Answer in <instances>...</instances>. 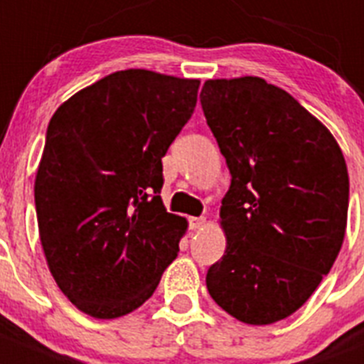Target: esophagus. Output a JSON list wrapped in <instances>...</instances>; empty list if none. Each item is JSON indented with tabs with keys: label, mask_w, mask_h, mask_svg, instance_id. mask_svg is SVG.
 I'll return each instance as SVG.
<instances>
[{
	"label": "esophagus",
	"mask_w": 364,
	"mask_h": 364,
	"mask_svg": "<svg viewBox=\"0 0 364 364\" xmlns=\"http://www.w3.org/2000/svg\"><path fill=\"white\" fill-rule=\"evenodd\" d=\"M205 225V218L204 216H193V218H189V228L191 229H202Z\"/></svg>",
	"instance_id": "obj_1"
}]
</instances>
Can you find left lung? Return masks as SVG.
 <instances>
[{
	"label": "left lung",
	"mask_w": 364,
	"mask_h": 364,
	"mask_svg": "<svg viewBox=\"0 0 364 364\" xmlns=\"http://www.w3.org/2000/svg\"><path fill=\"white\" fill-rule=\"evenodd\" d=\"M200 102L231 173L220 208L228 243L205 285L238 321H282L311 298L341 251L345 156L321 121L262 77L209 79Z\"/></svg>",
	"instance_id": "8db88e82"
}]
</instances>
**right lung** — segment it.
I'll use <instances>...</instances> for the list:
<instances>
[{
	"label": "right lung",
	"mask_w": 364,
	"mask_h": 364,
	"mask_svg": "<svg viewBox=\"0 0 364 364\" xmlns=\"http://www.w3.org/2000/svg\"><path fill=\"white\" fill-rule=\"evenodd\" d=\"M198 79L129 68L63 102L34 182L39 240L63 294L95 319L142 305L188 220L166 211L162 156L196 106Z\"/></svg>",
	"instance_id": "obj_1"
}]
</instances>
